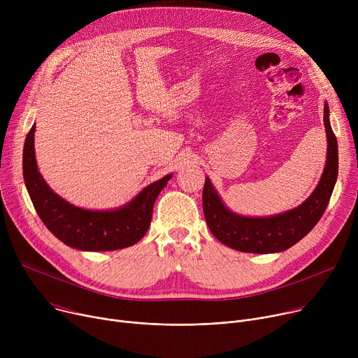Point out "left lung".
Returning <instances> with one entry per match:
<instances>
[{"label":"left lung","mask_w":358,"mask_h":358,"mask_svg":"<svg viewBox=\"0 0 358 358\" xmlns=\"http://www.w3.org/2000/svg\"><path fill=\"white\" fill-rule=\"evenodd\" d=\"M324 127L327 134V158L322 176L299 207L268 217H247L227 207L211 180L206 177L203 210L213 236L224 245L243 252L271 254L285 251L304 238L326 211L338 176V147L330 124L329 104H324Z\"/></svg>","instance_id":"1"}]
</instances>
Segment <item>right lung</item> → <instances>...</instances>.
Wrapping results in <instances>:
<instances>
[{
  "mask_svg": "<svg viewBox=\"0 0 358 358\" xmlns=\"http://www.w3.org/2000/svg\"><path fill=\"white\" fill-rule=\"evenodd\" d=\"M36 124L24 143L22 174L29 199L47 229L66 245L81 251H114L138 243L147 233L154 203L173 174L147 187L114 210H87L59 197L38 171L34 150Z\"/></svg>",
  "mask_w": 358,
  "mask_h": 358,
  "instance_id": "1",
  "label": "right lung"
}]
</instances>
